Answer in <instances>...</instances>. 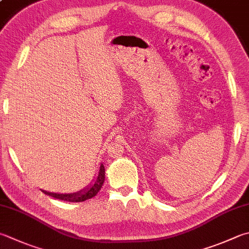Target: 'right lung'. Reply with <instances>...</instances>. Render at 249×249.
Listing matches in <instances>:
<instances>
[{
	"label": "right lung",
	"instance_id": "obj_1",
	"mask_svg": "<svg viewBox=\"0 0 249 249\" xmlns=\"http://www.w3.org/2000/svg\"><path fill=\"white\" fill-rule=\"evenodd\" d=\"M104 180H105V169H104V166L101 165L97 179H96L94 184H93L90 189L88 187V189L79 192V193H73V194H55V193H50V192H46V191H42V190L41 191L43 192L44 194L50 195L54 198L66 200V201H71V203H80V201H84L87 199L94 197V196L102 189Z\"/></svg>",
	"mask_w": 249,
	"mask_h": 249
}]
</instances>
